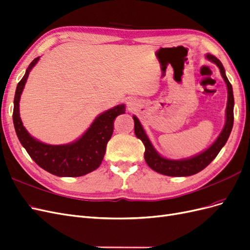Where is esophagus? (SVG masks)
Wrapping results in <instances>:
<instances>
[{
  "mask_svg": "<svg viewBox=\"0 0 250 250\" xmlns=\"http://www.w3.org/2000/svg\"><path fill=\"white\" fill-rule=\"evenodd\" d=\"M128 106L131 107V106H132V103H131V102H128Z\"/></svg>",
  "mask_w": 250,
  "mask_h": 250,
  "instance_id": "obj_1",
  "label": "esophagus"
}]
</instances>
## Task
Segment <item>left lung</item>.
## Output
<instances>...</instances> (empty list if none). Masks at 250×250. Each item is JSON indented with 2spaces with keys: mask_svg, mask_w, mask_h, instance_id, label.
Returning <instances> with one entry per match:
<instances>
[{
  "mask_svg": "<svg viewBox=\"0 0 250 250\" xmlns=\"http://www.w3.org/2000/svg\"><path fill=\"white\" fill-rule=\"evenodd\" d=\"M207 58L210 62H215L222 77L228 85V93H229V99H228V106H226V122L224 125L223 130L221 131L220 135L215 141V143L211 145L208 149H207L204 152L196 155L194 157L188 158V160H180V161H173L168 160V158H164L158 154L155 149L153 148L152 144L150 143L148 137L146 135L145 131H144L143 127L138 120L137 117L133 116L134 121V133L137 135V138L140 139L144 146H145V153H144V157L149 167L156 171L157 173H161L163 175L167 176H190L194 175V174L200 172L204 168L208 166L214 158L220 152L222 147L225 145L226 141H228L230 131L232 129L233 125V95H232V87L230 82L229 81L228 77L225 75L224 67L221 63L220 60L217 57L211 54H208Z\"/></svg>",
  "mask_w": 250,
  "mask_h": 250,
  "instance_id": "1",
  "label": "left lung"
}]
</instances>
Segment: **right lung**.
<instances>
[{"mask_svg":"<svg viewBox=\"0 0 250 250\" xmlns=\"http://www.w3.org/2000/svg\"><path fill=\"white\" fill-rule=\"evenodd\" d=\"M40 57L29 64L26 74L18 83L14 95L13 124L21 144L41 168L60 177H78L96 170L101 165L106 145L113 131L115 119L125 113V105H118L98 117L82 137L67 145H48L28 133L20 118V98L28 75Z\"/></svg>","mask_w":250,"mask_h":250,"instance_id":"1","label":"right lung"}]
</instances>
